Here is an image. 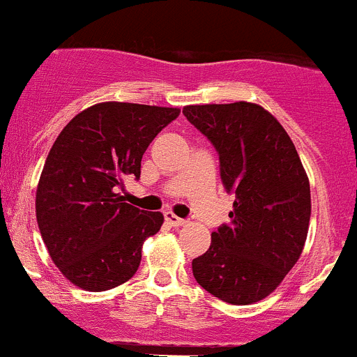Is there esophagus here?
Masks as SVG:
<instances>
[{"instance_id": "obj_1", "label": "esophagus", "mask_w": 357, "mask_h": 357, "mask_svg": "<svg viewBox=\"0 0 357 357\" xmlns=\"http://www.w3.org/2000/svg\"><path fill=\"white\" fill-rule=\"evenodd\" d=\"M165 220H167V224H170L172 227H180V225L187 224V220H183V218L177 217V215L172 213V211H167V213H165Z\"/></svg>"}]
</instances>
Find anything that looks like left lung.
I'll use <instances>...</instances> for the list:
<instances>
[{"label":"left lung","mask_w":357,"mask_h":357,"mask_svg":"<svg viewBox=\"0 0 357 357\" xmlns=\"http://www.w3.org/2000/svg\"><path fill=\"white\" fill-rule=\"evenodd\" d=\"M182 112L213 144L222 183L236 196L231 222L211 234L192 274L213 297L255 303L300 259L310 220L309 178L288 133L260 105H185Z\"/></svg>","instance_id":"1"}]
</instances>
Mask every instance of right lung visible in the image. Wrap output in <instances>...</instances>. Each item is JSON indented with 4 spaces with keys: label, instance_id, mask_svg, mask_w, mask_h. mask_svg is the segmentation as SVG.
<instances>
[{
    "label": "right lung",
    "instance_id": "right-lung-1",
    "mask_svg": "<svg viewBox=\"0 0 357 357\" xmlns=\"http://www.w3.org/2000/svg\"><path fill=\"white\" fill-rule=\"evenodd\" d=\"M177 107L102 102L74 116L52 146L36 190L41 238L60 273L88 291H105L137 273L142 245L163 213L123 203L126 178Z\"/></svg>",
    "mask_w": 357,
    "mask_h": 357
}]
</instances>
